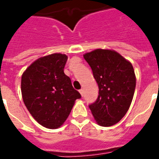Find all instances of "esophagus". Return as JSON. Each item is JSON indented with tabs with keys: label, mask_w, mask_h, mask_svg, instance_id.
<instances>
[{
	"label": "esophagus",
	"mask_w": 159,
	"mask_h": 159,
	"mask_svg": "<svg viewBox=\"0 0 159 159\" xmlns=\"http://www.w3.org/2000/svg\"><path fill=\"white\" fill-rule=\"evenodd\" d=\"M79 92H80V94H81V95L83 96V94H84L83 89H81V90H79Z\"/></svg>",
	"instance_id": "34e87169"
}]
</instances>
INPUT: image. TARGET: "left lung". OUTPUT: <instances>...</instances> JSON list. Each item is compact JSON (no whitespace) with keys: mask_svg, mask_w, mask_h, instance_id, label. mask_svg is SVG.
Returning <instances> with one entry per match:
<instances>
[{"mask_svg":"<svg viewBox=\"0 0 159 159\" xmlns=\"http://www.w3.org/2000/svg\"><path fill=\"white\" fill-rule=\"evenodd\" d=\"M98 86L96 101L89 105L98 125L112 126L127 113L136 87L133 65L112 50L96 49L84 55Z\"/></svg>","mask_w":159,"mask_h":159,"instance_id":"left-lung-1","label":"left lung"}]
</instances>
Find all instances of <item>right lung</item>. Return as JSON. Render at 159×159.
I'll list each match as a JSON object with an SVG mask.
<instances>
[{"label": "right lung", "mask_w": 159, "mask_h": 159, "mask_svg": "<svg viewBox=\"0 0 159 159\" xmlns=\"http://www.w3.org/2000/svg\"><path fill=\"white\" fill-rule=\"evenodd\" d=\"M65 54L40 57L22 73L21 90L29 112L39 125L57 129L71 112L75 100L82 96L64 73Z\"/></svg>", "instance_id": "obj_1"}]
</instances>
